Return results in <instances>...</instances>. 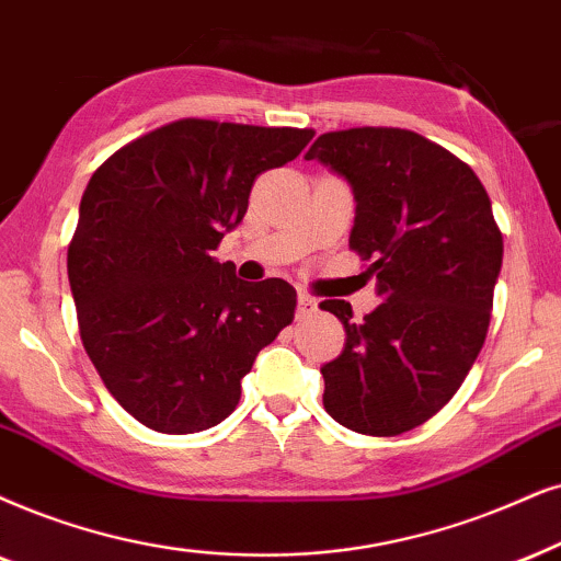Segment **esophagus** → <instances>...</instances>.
I'll list each match as a JSON object with an SVG mask.
<instances>
[{"label":"esophagus","mask_w":561,"mask_h":561,"mask_svg":"<svg viewBox=\"0 0 561 561\" xmlns=\"http://www.w3.org/2000/svg\"><path fill=\"white\" fill-rule=\"evenodd\" d=\"M316 310V300L310 295L305 293H297V318H305L308 313H313Z\"/></svg>","instance_id":"34e87169"}]
</instances>
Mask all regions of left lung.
<instances>
[{"instance_id": "8db88e82", "label": "left lung", "mask_w": 561, "mask_h": 561, "mask_svg": "<svg viewBox=\"0 0 561 561\" xmlns=\"http://www.w3.org/2000/svg\"><path fill=\"white\" fill-rule=\"evenodd\" d=\"M305 160L350 183V248L382 300L363 323L350 302H321L346 331L321 367L323 407L346 430L401 435L453 399L484 346L502 268L492 202L466 162L407 129L321 134Z\"/></svg>"}]
</instances>
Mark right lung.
<instances>
[{
    "instance_id": "1",
    "label": "right lung",
    "mask_w": 561,
    "mask_h": 561,
    "mask_svg": "<svg viewBox=\"0 0 561 561\" xmlns=\"http://www.w3.org/2000/svg\"><path fill=\"white\" fill-rule=\"evenodd\" d=\"M310 139V129L183 118L92 173L67 253L69 287L84 352L145 427H215L238 407L256 354L293 323V285H248L211 251L243 219L256 175Z\"/></svg>"
}]
</instances>
